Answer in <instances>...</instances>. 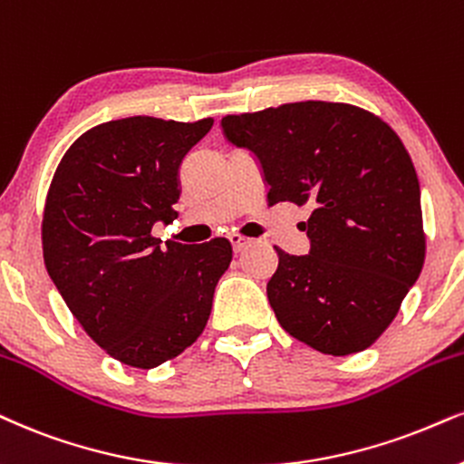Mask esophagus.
<instances>
[{
	"label": "esophagus",
	"instance_id": "esophagus-1",
	"mask_svg": "<svg viewBox=\"0 0 464 464\" xmlns=\"http://www.w3.org/2000/svg\"><path fill=\"white\" fill-rule=\"evenodd\" d=\"M230 243L234 247V254H241V251H245L251 245V238L241 237V234H230Z\"/></svg>",
	"mask_w": 464,
	"mask_h": 464
}]
</instances>
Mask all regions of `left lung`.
I'll list each match as a JSON object with an SVG mask.
<instances>
[{"mask_svg":"<svg viewBox=\"0 0 464 464\" xmlns=\"http://www.w3.org/2000/svg\"><path fill=\"white\" fill-rule=\"evenodd\" d=\"M260 159L268 204L307 206V256L277 249L266 284L279 324L324 354H353L392 324L426 258L420 180L385 120L303 101L221 120Z\"/></svg>","mask_w":464,"mask_h":464,"instance_id":"left-lung-1","label":"left lung"}]
</instances>
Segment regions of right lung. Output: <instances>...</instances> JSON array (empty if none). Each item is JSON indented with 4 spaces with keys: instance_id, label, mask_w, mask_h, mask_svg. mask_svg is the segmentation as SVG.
Instances as JSON below:
<instances>
[{
    "instance_id": "add662e5",
    "label": "right lung",
    "mask_w": 464,
    "mask_h": 464,
    "mask_svg": "<svg viewBox=\"0 0 464 464\" xmlns=\"http://www.w3.org/2000/svg\"><path fill=\"white\" fill-rule=\"evenodd\" d=\"M213 118L111 120L72 141L47 191L43 256L85 334L130 368H157L208 323L215 285L232 262L227 238L202 245L152 237L174 221L180 165Z\"/></svg>"
}]
</instances>
